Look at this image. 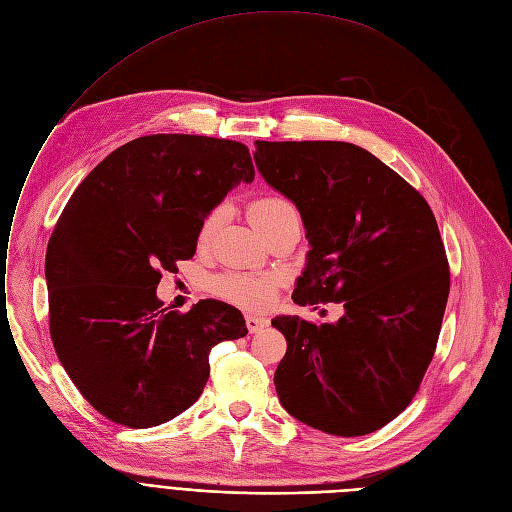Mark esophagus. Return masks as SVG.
Returning <instances> with one entry per match:
<instances>
[{"label": "esophagus", "mask_w": 512, "mask_h": 512, "mask_svg": "<svg viewBox=\"0 0 512 512\" xmlns=\"http://www.w3.org/2000/svg\"><path fill=\"white\" fill-rule=\"evenodd\" d=\"M246 326L250 330V334L254 332H260L268 326V320L266 318H258V316H246Z\"/></svg>", "instance_id": "esophagus-1"}]
</instances>
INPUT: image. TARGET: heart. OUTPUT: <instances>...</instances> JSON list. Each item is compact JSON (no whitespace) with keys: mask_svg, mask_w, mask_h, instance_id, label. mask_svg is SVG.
Returning <instances> with one entry per match:
<instances>
[{"mask_svg":"<svg viewBox=\"0 0 512 512\" xmlns=\"http://www.w3.org/2000/svg\"><path fill=\"white\" fill-rule=\"evenodd\" d=\"M250 221L254 227L264 233L272 225H277L279 221L287 217H297L295 207L281 199V196H260V199L252 201L248 207ZM223 217V209H213L201 223L199 229V242L205 244L213 238V233L217 231L219 223ZM217 291L242 307L248 309H264L272 303L274 293H277V279L274 277H250V274H229V277H223L217 283Z\"/></svg>","mask_w":512,"mask_h":512,"instance_id":"b5f03b06","label":"heart"}]
</instances>
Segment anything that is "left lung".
Here are the masks:
<instances>
[{"label":"left lung","instance_id":"8db88e82","mask_svg":"<svg viewBox=\"0 0 512 512\" xmlns=\"http://www.w3.org/2000/svg\"><path fill=\"white\" fill-rule=\"evenodd\" d=\"M262 178L295 203L309 240L297 305L342 303L334 324L277 316L283 408L336 437H363L416 396L435 355L449 264L422 194L344 141H256Z\"/></svg>","mask_w":512,"mask_h":512}]
</instances>
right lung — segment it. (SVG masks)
<instances>
[{"label": "right lung", "mask_w": 512, "mask_h": 512, "mask_svg": "<svg viewBox=\"0 0 512 512\" xmlns=\"http://www.w3.org/2000/svg\"><path fill=\"white\" fill-rule=\"evenodd\" d=\"M254 180L246 145L147 135L114 149L75 188L47 246L49 328L82 396L108 420L149 428L201 398L209 352L248 334L240 309L157 299L162 270L196 252L203 219Z\"/></svg>", "instance_id": "obj_1"}]
</instances>
